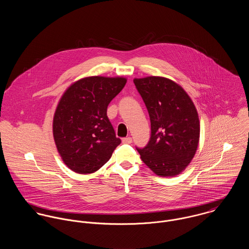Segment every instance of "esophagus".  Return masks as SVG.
Returning <instances> with one entry per match:
<instances>
[{
	"label": "esophagus",
	"mask_w": 249,
	"mask_h": 249,
	"mask_svg": "<svg viewBox=\"0 0 249 249\" xmlns=\"http://www.w3.org/2000/svg\"><path fill=\"white\" fill-rule=\"evenodd\" d=\"M123 142L124 143H131L132 139H131V137H125V138L123 139Z\"/></svg>",
	"instance_id": "esophagus-1"
}]
</instances>
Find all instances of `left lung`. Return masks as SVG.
<instances>
[{
    "label": "left lung",
    "instance_id": "obj_1",
    "mask_svg": "<svg viewBox=\"0 0 249 249\" xmlns=\"http://www.w3.org/2000/svg\"><path fill=\"white\" fill-rule=\"evenodd\" d=\"M147 108L151 135L137 148L142 162L157 176L181 174L194 158L199 142L200 124L193 101L185 90L163 76L134 78Z\"/></svg>",
    "mask_w": 249,
    "mask_h": 249
}]
</instances>
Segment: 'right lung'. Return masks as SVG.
Here are the masks:
<instances>
[{"mask_svg": "<svg viewBox=\"0 0 249 249\" xmlns=\"http://www.w3.org/2000/svg\"><path fill=\"white\" fill-rule=\"evenodd\" d=\"M125 83L123 76H87L73 82L59 100L53 134L58 153L72 172H97L121 143L107 112Z\"/></svg>", "mask_w": 249, "mask_h": 249, "instance_id": "right-lung-1", "label": "right lung"}]
</instances>
